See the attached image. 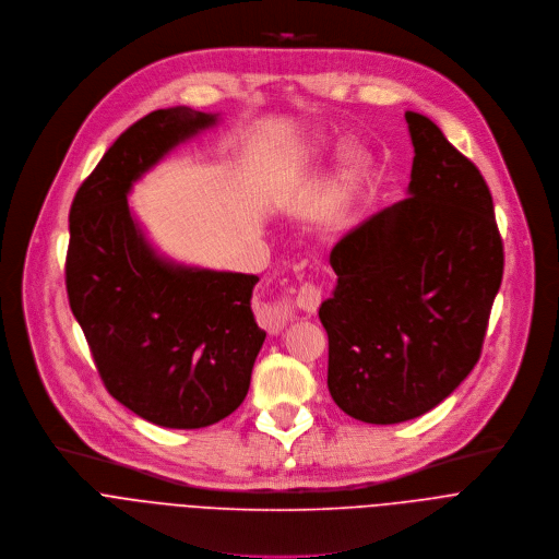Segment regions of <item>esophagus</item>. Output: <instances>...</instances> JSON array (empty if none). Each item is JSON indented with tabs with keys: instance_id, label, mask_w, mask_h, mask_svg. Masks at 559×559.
I'll use <instances>...</instances> for the list:
<instances>
[{
	"instance_id": "1",
	"label": "esophagus",
	"mask_w": 559,
	"mask_h": 559,
	"mask_svg": "<svg viewBox=\"0 0 559 559\" xmlns=\"http://www.w3.org/2000/svg\"><path fill=\"white\" fill-rule=\"evenodd\" d=\"M319 304H321V290H319L314 284H301V286L297 288V293H295V306H297L299 310L312 314V312H317ZM284 317H286V312L282 314V319H284Z\"/></svg>"
}]
</instances>
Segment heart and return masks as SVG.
<instances>
[{"instance_id": "obj_1", "label": "heart", "mask_w": 559, "mask_h": 559, "mask_svg": "<svg viewBox=\"0 0 559 559\" xmlns=\"http://www.w3.org/2000/svg\"><path fill=\"white\" fill-rule=\"evenodd\" d=\"M328 139L323 136H314L306 150H304V158L308 163L319 160L325 152H328ZM372 169V154L357 143H350L344 147L342 158H340V167H337V180H334V191H332V211L340 213L344 211V206L355 198V193L364 187V182L368 180Z\"/></svg>"}]
</instances>
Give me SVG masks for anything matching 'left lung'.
Wrapping results in <instances>:
<instances>
[{
	"label": "left lung",
	"mask_w": 559,
	"mask_h": 559,
	"mask_svg": "<svg viewBox=\"0 0 559 559\" xmlns=\"http://www.w3.org/2000/svg\"><path fill=\"white\" fill-rule=\"evenodd\" d=\"M405 121L407 198L332 249L337 288L319 308L330 396L372 425L416 418L467 379L504 269L478 167L427 117L405 111Z\"/></svg>",
	"instance_id": "8db88e82"
}]
</instances>
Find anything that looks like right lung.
Listing matches in <instances>:
<instances>
[{"label":"right lung","instance_id":"add662e5","mask_svg":"<svg viewBox=\"0 0 559 559\" xmlns=\"http://www.w3.org/2000/svg\"><path fill=\"white\" fill-rule=\"evenodd\" d=\"M217 115L156 109L111 145L70 206L66 286L107 392L141 418L200 429L245 401L266 332L251 310L258 275L178 264L134 217V182Z\"/></svg>","mask_w":559,"mask_h":559}]
</instances>
